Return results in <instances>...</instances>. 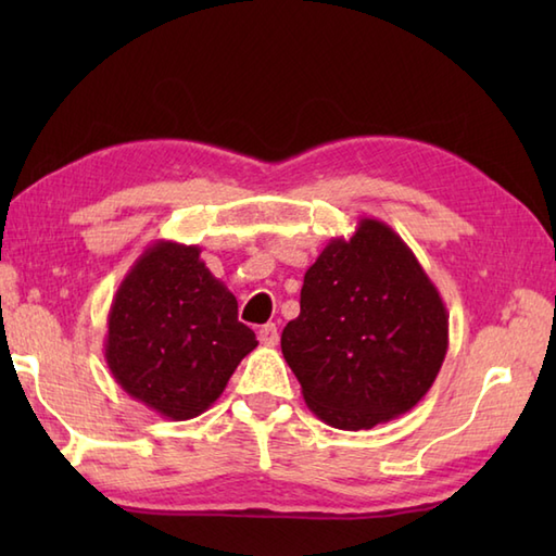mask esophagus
<instances>
[{
	"mask_svg": "<svg viewBox=\"0 0 556 556\" xmlns=\"http://www.w3.org/2000/svg\"><path fill=\"white\" fill-rule=\"evenodd\" d=\"M257 339H260V344H265V346H277V344H279L277 325H275V323H267V325L260 327Z\"/></svg>",
	"mask_w": 556,
	"mask_h": 556,
	"instance_id": "34e87169",
	"label": "esophagus"
}]
</instances>
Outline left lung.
Masks as SVG:
<instances>
[{
	"mask_svg": "<svg viewBox=\"0 0 556 556\" xmlns=\"http://www.w3.org/2000/svg\"><path fill=\"white\" fill-rule=\"evenodd\" d=\"M446 346L440 291L375 217L323 248L303 277L301 315L281 332L305 406L339 430H370L410 410L437 380Z\"/></svg>",
	"mask_w": 556,
	"mask_h": 556,
	"instance_id": "left-lung-1",
	"label": "left lung"
}]
</instances>
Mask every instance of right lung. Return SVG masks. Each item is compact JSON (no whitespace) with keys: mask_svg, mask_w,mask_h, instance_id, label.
Segmentation results:
<instances>
[{"mask_svg":"<svg viewBox=\"0 0 556 556\" xmlns=\"http://www.w3.org/2000/svg\"><path fill=\"white\" fill-rule=\"evenodd\" d=\"M255 346L236 296L205 267L200 248L162 239L114 293L104 361L128 396L188 420L215 404Z\"/></svg>","mask_w":556,"mask_h":556,"instance_id":"add662e5","label":"right lung"}]
</instances>
